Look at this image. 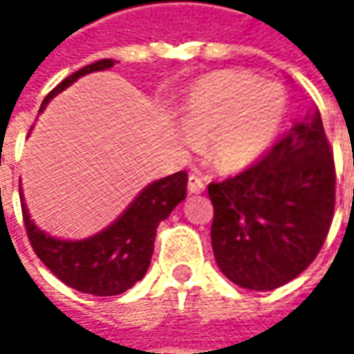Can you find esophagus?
Masks as SVG:
<instances>
[{
    "label": "esophagus",
    "mask_w": 354,
    "mask_h": 354,
    "mask_svg": "<svg viewBox=\"0 0 354 354\" xmlns=\"http://www.w3.org/2000/svg\"><path fill=\"white\" fill-rule=\"evenodd\" d=\"M189 191L191 193H203L205 191V181H203V177H198V175H189Z\"/></svg>",
    "instance_id": "34e87169"
}]
</instances>
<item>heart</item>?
<instances>
[{
    "label": "heart",
    "instance_id": "heart-1",
    "mask_svg": "<svg viewBox=\"0 0 354 354\" xmlns=\"http://www.w3.org/2000/svg\"><path fill=\"white\" fill-rule=\"evenodd\" d=\"M286 116V94L260 76L225 71L195 82L181 108L183 140L211 142L216 167L240 171L270 149Z\"/></svg>",
    "mask_w": 354,
    "mask_h": 354
}]
</instances>
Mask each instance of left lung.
I'll use <instances>...</instances> for the list:
<instances>
[{
    "mask_svg": "<svg viewBox=\"0 0 354 354\" xmlns=\"http://www.w3.org/2000/svg\"><path fill=\"white\" fill-rule=\"evenodd\" d=\"M214 260L232 283L270 292L315 260L335 211L333 149L319 110L254 165L209 185Z\"/></svg>",
    "mask_w": 354,
    "mask_h": 354,
    "instance_id": "left-lung-1",
    "label": "left lung"
}]
</instances>
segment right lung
I'll return each mask as SVG.
<instances>
[{"mask_svg": "<svg viewBox=\"0 0 354 354\" xmlns=\"http://www.w3.org/2000/svg\"><path fill=\"white\" fill-rule=\"evenodd\" d=\"M110 66H114V61L102 59L66 76L57 88L48 92L39 112H43L48 100L71 86L76 78ZM19 197L25 230L39 260L68 288L106 297L124 293L145 276L153 256L157 226L187 197V173L177 171L147 185L120 218L102 232L84 240H61L43 232L29 216L21 187Z\"/></svg>", "mask_w": 354, "mask_h": 354, "instance_id": "add662e5", "label": "right lung"}]
</instances>
